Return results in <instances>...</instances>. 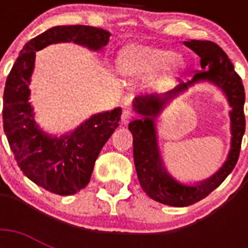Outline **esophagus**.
<instances>
[{
  "label": "esophagus",
  "mask_w": 248,
  "mask_h": 248,
  "mask_svg": "<svg viewBox=\"0 0 248 248\" xmlns=\"http://www.w3.org/2000/svg\"><path fill=\"white\" fill-rule=\"evenodd\" d=\"M134 113L131 112V110H128V109H126V110H124L122 112V117H121V120H122V124H127L128 122L131 120H134Z\"/></svg>",
  "instance_id": "obj_1"
}]
</instances>
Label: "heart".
Listing matches in <instances>:
<instances>
[{"label": "heart", "mask_w": 248, "mask_h": 248, "mask_svg": "<svg viewBox=\"0 0 248 248\" xmlns=\"http://www.w3.org/2000/svg\"><path fill=\"white\" fill-rule=\"evenodd\" d=\"M175 52L166 48L151 46H128L121 52L120 68L124 76L141 78L153 75L172 62L173 67L180 68L181 60L173 59Z\"/></svg>", "instance_id": "b5f03b06"}]
</instances>
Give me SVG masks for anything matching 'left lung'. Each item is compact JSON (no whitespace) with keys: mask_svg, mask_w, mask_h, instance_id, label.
<instances>
[{"mask_svg":"<svg viewBox=\"0 0 248 248\" xmlns=\"http://www.w3.org/2000/svg\"><path fill=\"white\" fill-rule=\"evenodd\" d=\"M184 45L193 50L201 58V67L194 78L189 83H180L176 89L170 91L166 97L141 96L136 97L134 107L136 112L143 114L141 120L132 121L128 130L134 138V162L139 183L148 197L163 204L185 207L203 200L214 192L233 171L239 158L242 138L246 130L245 120V87L242 79L234 71V65L224 52V50L211 41H185ZM200 79H208L216 83L227 93L232 107V149L227 162L208 181L196 187H185L179 185L165 172L162 166L156 148V138L154 130V117L164 104L167 97L177 94L183 88Z\"/></svg>","mask_w":248,"mask_h":248,"instance_id":"1","label":"left lung"}]
</instances>
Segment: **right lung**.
Instances as JSON below:
<instances>
[{"instance_id":"1","label":"right lung","mask_w":248,"mask_h":248,"mask_svg":"<svg viewBox=\"0 0 248 248\" xmlns=\"http://www.w3.org/2000/svg\"><path fill=\"white\" fill-rule=\"evenodd\" d=\"M110 33L89 25H59L24 45L6 79L3 130L17 166L25 176L46 190L71 196L89 184L101 148L118 126L122 109L95 114L71 135L51 139L37 127L29 104V82L36 51L56 42L83 45L100 50Z\"/></svg>"}]
</instances>
